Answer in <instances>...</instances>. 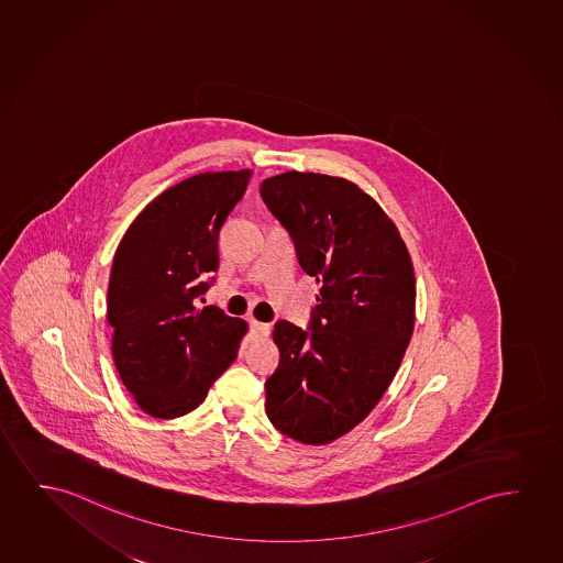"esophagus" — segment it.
Returning <instances> with one entry per match:
<instances>
[{
  "label": "esophagus",
  "mask_w": 563,
  "mask_h": 563,
  "mask_svg": "<svg viewBox=\"0 0 563 563\" xmlns=\"http://www.w3.org/2000/svg\"><path fill=\"white\" fill-rule=\"evenodd\" d=\"M250 331L254 332V334H257V336H267L271 331V327L267 323H260V321H250Z\"/></svg>",
  "instance_id": "34e87169"
}]
</instances>
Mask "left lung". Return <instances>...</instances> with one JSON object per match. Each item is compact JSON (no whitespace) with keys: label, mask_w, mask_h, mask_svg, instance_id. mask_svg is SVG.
Instances as JSON below:
<instances>
[{"label":"left lung","mask_w":563,"mask_h":563,"mask_svg":"<svg viewBox=\"0 0 563 563\" xmlns=\"http://www.w3.org/2000/svg\"><path fill=\"white\" fill-rule=\"evenodd\" d=\"M262 200L321 283L308 329L277 321L278 367L265 380L271 423L329 444L369 416L393 383L416 323V275L400 232L346 178L283 173Z\"/></svg>","instance_id":"left-lung-1"}]
</instances>
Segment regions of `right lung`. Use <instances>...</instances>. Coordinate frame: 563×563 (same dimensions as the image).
Here are the masks:
<instances>
[{"label": "right lung", "mask_w": 563, "mask_h": 563, "mask_svg": "<svg viewBox=\"0 0 563 563\" xmlns=\"http://www.w3.org/2000/svg\"><path fill=\"white\" fill-rule=\"evenodd\" d=\"M250 170L206 173L157 196L124 232L109 277L113 360L140 408L175 419L229 369L246 323L198 308L219 269V231Z\"/></svg>", "instance_id": "obj_1"}]
</instances>
